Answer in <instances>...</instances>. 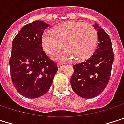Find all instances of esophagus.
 Returning a JSON list of instances; mask_svg holds the SVG:
<instances>
[{
    "instance_id": "34e87169",
    "label": "esophagus",
    "mask_w": 124,
    "mask_h": 124,
    "mask_svg": "<svg viewBox=\"0 0 124 124\" xmlns=\"http://www.w3.org/2000/svg\"><path fill=\"white\" fill-rule=\"evenodd\" d=\"M63 65H62V64H61V63H58V70H60V71H61L62 69H63Z\"/></svg>"
}]
</instances>
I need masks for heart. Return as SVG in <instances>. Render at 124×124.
<instances>
[{
    "label": "heart",
    "instance_id": "obj_1",
    "mask_svg": "<svg viewBox=\"0 0 124 124\" xmlns=\"http://www.w3.org/2000/svg\"><path fill=\"white\" fill-rule=\"evenodd\" d=\"M43 50L50 56L61 48L64 50L55 59L66 61L73 58L74 62L88 58L94 51L97 43V32L90 24L69 22L55 27L51 31H45L40 38Z\"/></svg>",
    "mask_w": 124,
    "mask_h": 124
}]
</instances>
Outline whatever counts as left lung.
I'll use <instances>...</instances> for the list:
<instances>
[{"instance_id":"obj_1","label":"left lung","mask_w":124,"mask_h":124,"mask_svg":"<svg viewBox=\"0 0 124 124\" xmlns=\"http://www.w3.org/2000/svg\"><path fill=\"white\" fill-rule=\"evenodd\" d=\"M94 27L97 31V47L87 60L74 65V72L70 79L74 92L87 99L97 96L106 87L114 58L109 35L97 24Z\"/></svg>"}]
</instances>
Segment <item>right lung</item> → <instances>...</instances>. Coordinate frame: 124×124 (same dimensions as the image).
I'll return each instance as SVG.
<instances>
[{
  "label": "right lung",
  "instance_id": "add662e5",
  "mask_svg": "<svg viewBox=\"0 0 124 124\" xmlns=\"http://www.w3.org/2000/svg\"><path fill=\"white\" fill-rule=\"evenodd\" d=\"M47 27L42 21L27 24L12 42L9 60L11 80L17 92L27 98L47 93L58 71L57 64L45 53L40 43Z\"/></svg>",
  "mask_w": 124,
  "mask_h": 124
}]
</instances>
